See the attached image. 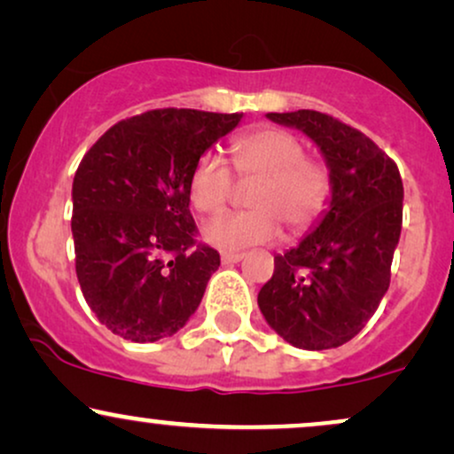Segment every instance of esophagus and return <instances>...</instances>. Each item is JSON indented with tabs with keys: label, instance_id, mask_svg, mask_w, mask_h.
I'll use <instances>...</instances> for the list:
<instances>
[{
	"label": "esophagus",
	"instance_id": "1",
	"mask_svg": "<svg viewBox=\"0 0 454 454\" xmlns=\"http://www.w3.org/2000/svg\"><path fill=\"white\" fill-rule=\"evenodd\" d=\"M243 258H245L243 254H222V264H223V266L237 264V262H241Z\"/></svg>",
	"mask_w": 454,
	"mask_h": 454
}]
</instances>
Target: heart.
Instances as JSON below:
<instances>
[{
  "label": "heart",
  "mask_w": 454,
  "mask_h": 454,
  "mask_svg": "<svg viewBox=\"0 0 454 454\" xmlns=\"http://www.w3.org/2000/svg\"><path fill=\"white\" fill-rule=\"evenodd\" d=\"M232 165L251 184L249 211L222 213L200 228V239L220 251H241L279 239L281 226L302 234L317 222L330 196V173L310 160L302 141L281 129H260L234 141ZM232 175L215 154H203L190 173L188 194L194 209L215 213L228 203Z\"/></svg>",
  "instance_id": "b5f03b06"
}]
</instances>
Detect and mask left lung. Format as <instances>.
<instances>
[{
  "label": "left lung",
  "instance_id": "left-lung-1",
  "mask_svg": "<svg viewBox=\"0 0 454 454\" xmlns=\"http://www.w3.org/2000/svg\"><path fill=\"white\" fill-rule=\"evenodd\" d=\"M266 118L302 130L319 147L332 196L307 237L275 258L258 307L289 345L336 348L362 332L389 289L402 232L400 171L372 139L327 114L298 109Z\"/></svg>",
  "mask_w": 454,
  "mask_h": 454
}]
</instances>
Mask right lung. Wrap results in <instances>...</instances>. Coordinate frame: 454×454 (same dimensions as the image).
Here are the masks:
<instances>
[{
    "label": "right lung",
    "instance_id": "add662e5",
    "mask_svg": "<svg viewBox=\"0 0 454 454\" xmlns=\"http://www.w3.org/2000/svg\"><path fill=\"white\" fill-rule=\"evenodd\" d=\"M243 114L154 109L114 124L71 185L75 275L97 319L130 342L177 334L220 254L194 247L190 173Z\"/></svg>",
    "mask_w": 454,
    "mask_h": 454
}]
</instances>
